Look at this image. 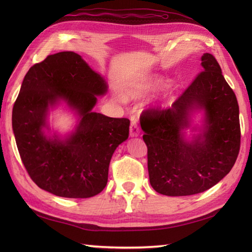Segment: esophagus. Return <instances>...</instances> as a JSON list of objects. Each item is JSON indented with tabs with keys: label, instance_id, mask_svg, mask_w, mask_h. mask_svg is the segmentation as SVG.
<instances>
[{
	"label": "esophagus",
	"instance_id": "1",
	"mask_svg": "<svg viewBox=\"0 0 252 252\" xmlns=\"http://www.w3.org/2000/svg\"><path fill=\"white\" fill-rule=\"evenodd\" d=\"M139 133H140L139 124L136 123L135 120H132L131 124H130V135L131 136H138Z\"/></svg>",
	"mask_w": 252,
	"mask_h": 252
}]
</instances>
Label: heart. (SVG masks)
Instances as JSON below:
<instances>
[{
	"instance_id": "1",
	"label": "heart",
	"mask_w": 252,
	"mask_h": 252,
	"mask_svg": "<svg viewBox=\"0 0 252 252\" xmlns=\"http://www.w3.org/2000/svg\"><path fill=\"white\" fill-rule=\"evenodd\" d=\"M162 85V81L157 77H146L143 79H139L129 83V85L125 89V96L128 98H140L146 94H148L150 91L155 90L156 88Z\"/></svg>"
}]
</instances>
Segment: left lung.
<instances>
[{
	"label": "left lung",
	"mask_w": 252,
	"mask_h": 252,
	"mask_svg": "<svg viewBox=\"0 0 252 252\" xmlns=\"http://www.w3.org/2000/svg\"><path fill=\"white\" fill-rule=\"evenodd\" d=\"M202 71L170 108L142 112L143 140L147 146L150 184L157 192L191 195L205 191L229 173L239 156V104L216 58L202 57ZM194 109L205 112L203 132L185 140Z\"/></svg>",
	"instance_id": "8db88e82"
}]
</instances>
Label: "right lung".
<instances>
[{
  "label": "right lung",
  "mask_w": 252,
  "mask_h": 252,
  "mask_svg": "<svg viewBox=\"0 0 252 252\" xmlns=\"http://www.w3.org/2000/svg\"><path fill=\"white\" fill-rule=\"evenodd\" d=\"M107 84L78 53L48 56L26 73L12 109V129L21 159L41 189L86 199L107 184L114 150L128 139L130 121L93 111ZM64 100L78 112L76 131L65 140L43 132L49 107Z\"/></svg>",
  "instance_id": "add662e5"
}]
</instances>
